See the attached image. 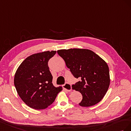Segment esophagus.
<instances>
[{
  "mask_svg": "<svg viewBox=\"0 0 131 131\" xmlns=\"http://www.w3.org/2000/svg\"><path fill=\"white\" fill-rule=\"evenodd\" d=\"M62 86H63V89H66L67 91H71V89H72L71 85L69 84V83H66L65 84H63Z\"/></svg>",
  "mask_w": 131,
  "mask_h": 131,
  "instance_id": "obj_1",
  "label": "esophagus"
}]
</instances>
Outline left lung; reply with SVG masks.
Masks as SVG:
<instances>
[{"instance_id": "left-lung-1", "label": "left lung", "mask_w": 131, "mask_h": 131, "mask_svg": "<svg viewBox=\"0 0 131 131\" xmlns=\"http://www.w3.org/2000/svg\"><path fill=\"white\" fill-rule=\"evenodd\" d=\"M57 53L64 60L73 76L80 80L72 85V89L80 92L83 97L79 105L89 107L100 102L110 85L106 62L89 49L73 48L59 50Z\"/></svg>"}]
</instances>
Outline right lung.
<instances>
[{
    "label": "right lung",
    "mask_w": 131,
    "mask_h": 131,
    "mask_svg": "<svg viewBox=\"0 0 131 131\" xmlns=\"http://www.w3.org/2000/svg\"><path fill=\"white\" fill-rule=\"evenodd\" d=\"M56 51H47L27 57L17 69L14 85L23 102L32 109L42 110L53 103L61 87L52 83L53 76L48 62Z\"/></svg>",
    "instance_id": "obj_1"
}]
</instances>
